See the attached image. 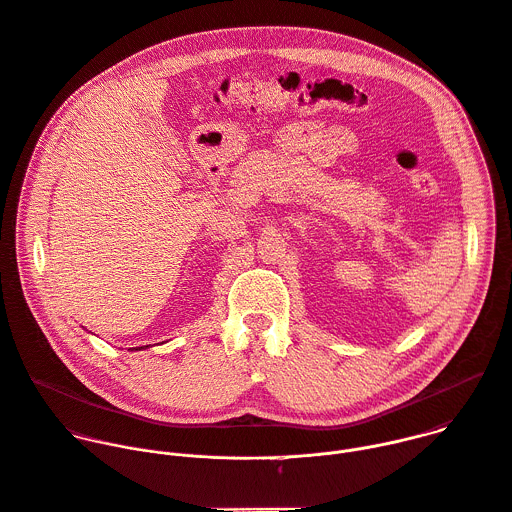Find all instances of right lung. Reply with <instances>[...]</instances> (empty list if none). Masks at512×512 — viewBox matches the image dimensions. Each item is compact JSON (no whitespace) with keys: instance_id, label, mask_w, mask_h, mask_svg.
<instances>
[{"instance_id":"obj_1","label":"right lung","mask_w":512,"mask_h":512,"mask_svg":"<svg viewBox=\"0 0 512 512\" xmlns=\"http://www.w3.org/2000/svg\"><path fill=\"white\" fill-rule=\"evenodd\" d=\"M139 348H141V346H139ZM135 350H137V348H135Z\"/></svg>"}]
</instances>
